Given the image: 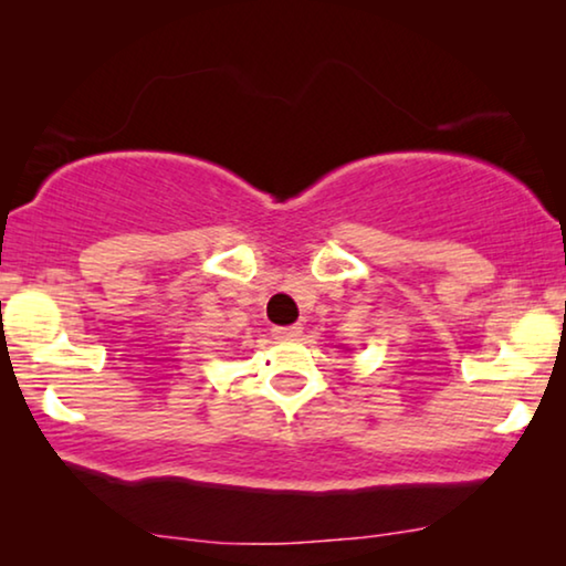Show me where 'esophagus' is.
I'll list each match as a JSON object with an SVG mask.
<instances>
[{"label":"esophagus","mask_w":566,"mask_h":566,"mask_svg":"<svg viewBox=\"0 0 566 566\" xmlns=\"http://www.w3.org/2000/svg\"><path fill=\"white\" fill-rule=\"evenodd\" d=\"M301 332H304L301 324H291V327H275L273 335H275V339H285V343H291V339L301 337Z\"/></svg>","instance_id":"obj_1"}]
</instances>
